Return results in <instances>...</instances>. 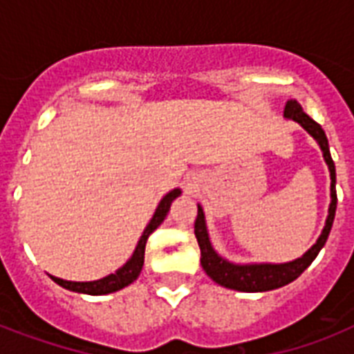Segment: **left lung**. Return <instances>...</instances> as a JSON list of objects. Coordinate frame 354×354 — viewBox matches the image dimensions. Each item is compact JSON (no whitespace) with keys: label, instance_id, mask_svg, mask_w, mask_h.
<instances>
[{"label":"left lung","instance_id":"8db88e82","mask_svg":"<svg viewBox=\"0 0 354 354\" xmlns=\"http://www.w3.org/2000/svg\"><path fill=\"white\" fill-rule=\"evenodd\" d=\"M285 118L292 119V121L299 122L316 141H318L319 149L324 152V160L329 167L330 172V205H329V216L325 221V227L322 235L318 236V241L310 250H308L303 257L290 261V263H281V264H272V263H261V264H235L221 257L218 253L213 250L209 241V233H207V226H205V216L204 209L198 205V215L194 221V235L198 241L200 246V263L202 268L205 270V274L209 275L211 279L218 283L221 286L232 288V290L239 292H266L274 290V288H281V286L288 285L294 279H297L305 270L310 266L319 250L324 248L327 242V236L330 233L333 222H335V213H336V169L335 161L330 158L329 150V141L325 136L324 128L319 127L318 122L310 119L307 113L303 112L301 104L297 101H288L285 106Z\"/></svg>","mask_w":354,"mask_h":354}]
</instances>
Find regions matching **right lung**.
Here are the masks:
<instances>
[{"mask_svg": "<svg viewBox=\"0 0 354 354\" xmlns=\"http://www.w3.org/2000/svg\"><path fill=\"white\" fill-rule=\"evenodd\" d=\"M182 194L180 189H174L171 193H167L163 196V200L158 205V209H156L154 216H152V221L149 222V226L145 227L143 235L139 239L138 246L133 250L132 257L128 259L127 264H122L121 268L115 272V274H110L106 277H102V279L97 281H86V283H80V281H64L60 277H53L51 279L57 283V285L64 286V288H68L71 292H80V294H90V296H102V294H112V292H118L124 286H128L130 283L138 279L139 274H141V268H143L145 263V246H147V241H149L150 233L154 232L156 227L160 226L161 222L165 221L167 213L171 209L172 200L178 198Z\"/></svg>", "mask_w": 354, "mask_h": 354, "instance_id": "add662e5", "label": "right lung"}]
</instances>
